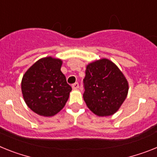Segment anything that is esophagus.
Masks as SVG:
<instances>
[{"mask_svg":"<svg viewBox=\"0 0 157 157\" xmlns=\"http://www.w3.org/2000/svg\"><path fill=\"white\" fill-rule=\"evenodd\" d=\"M72 88H73V89H74V90L78 89V88H79V84L77 82L74 83V84L72 85Z\"/></svg>","mask_w":157,"mask_h":157,"instance_id":"esophagus-1","label":"esophagus"}]
</instances>
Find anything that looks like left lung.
Here are the masks:
<instances>
[{
	"instance_id": "left-lung-1",
	"label": "left lung",
	"mask_w": 157,
	"mask_h": 157,
	"mask_svg": "<svg viewBox=\"0 0 157 157\" xmlns=\"http://www.w3.org/2000/svg\"><path fill=\"white\" fill-rule=\"evenodd\" d=\"M84 85L83 97L87 107L99 117L116 113L129 91L126 77L114 62L107 58L87 65Z\"/></svg>"
}]
</instances>
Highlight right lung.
<instances>
[{
	"instance_id": "1",
	"label": "right lung",
	"mask_w": 157,
	"mask_h": 157,
	"mask_svg": "<svg viewBox=\"0 0 157 157\" xmlns=\"http://www.w3.org/2000/svg\"><path fill=\"white\" fill-rule=\"evenodd\" d=\"M62 61L46 57L38 60L26 71L21 81L24 101L39 115L52 117L64 107L72 91L62 73Z\"/></svg>"
}]
</instances>
